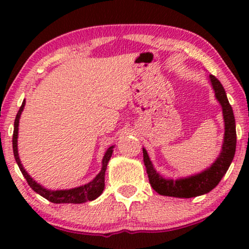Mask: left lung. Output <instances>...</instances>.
Listing matches in <instances>:
<instances>
[{
  "instance_id": "left-lung-1",
  "label": "left lung",
  "mask_w": 249,
  "mask_h": 249,
  "mask_svg": "<svg viewBox=\"0 0 249 249\" xmlns=\"http://www.w3.org/2000/svg\"><path fill=\"white\" fill-rule=\"evenodd\" d=\"M210 80L214 91H215L216 100L222 107L223 112L224 139L222 151H221L216 161L205 171L188 177V178L173 180L163 178L162 176L159 175V172H156L151 160H149L147 152L145 148H142L144 164L148 175L149 183H151L153 189L160 195L179 197V198H190V197H196L210 193L221 181V179L226 175L231 162H232L237 142L236 121H234L233 111L229 101H228L222 84L213 74H210Z\"/></svg>"
}]
</instances>
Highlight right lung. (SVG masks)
<instances>
[{"label": "right lung", "instance_id": "1", "mask_svg": "<svg viewBox=\"0 0 249 249\" xmlns=\"http://www.w3.org/2000/svg\"><path fill=\"white\" fill-rule=\"evenodd\" d=\"M26 102L23 100L21 107H20L18 113L16 115L15 120V129H13V136H12V147H13V154H15V159L17 164H18L20 171L25 177V179L28 182L34 192L39 194L40 196L46 198L50 202L54 204H62V203H69V204H81L86 203L88 200H94L96 199L98 196L103 193L104 190V177H105V171H107V163L110 161L112 153H113V146H111L110 148H107V153H105L103 161H102V170L98 175L95 177V178L91 180L90 182L86 183V185L77 187V188L72 189H67V190H49L44 188L37 183L35 180H33L32 177H30L28 173L26 172V170L23 169V166L20 162L19 154H18V127H19V119L20 115H21V112L25 107Z\"/></svg>", "mask_w": 249, "mask_h": 249}]
</instances>
